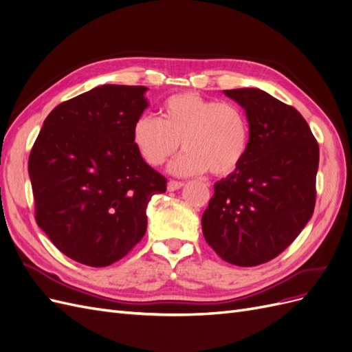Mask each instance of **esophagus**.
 Listing matches in <instances>:
<instances>
[{
  "mask_svg": "<svg viewBox=\"0 0 352 352\" xmlns=\"http://www.w3.org/2000/svg\"><path fill=\"white\" fill-rule=\"evenodd\" d=\"M184 186V182H177V180H170L167 184V189L168 190H177Z\"/></svg>",
  "mask_w": 352,
  "mask_h": 352,
  "instance_id": "1",
  "label": "esophagus"
}]
</instances>
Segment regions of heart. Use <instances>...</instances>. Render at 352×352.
Returning a JSON list of instances; mask_svg holds the SVG:
<instances>
[{
	"label": "heart",
	"mask_w": 352,
	"mask_h": 352,
	"mask_svg": "<svg viewBox=\"0 0 352 352\" xmlns=\"http://www.w3.org/2000/svg\"><path fill=\"white\" fill-rule=\"evenodd\" d=\"M138 153L150 166H162L182 142L184 153L170 164L177 176H228L248 151L250 126L233 102H217L195 92L172 95L162 107V119L144 114L132 129Z\"/></svg>",
	"instance_id": "b5f03b06"
}]
</instances>
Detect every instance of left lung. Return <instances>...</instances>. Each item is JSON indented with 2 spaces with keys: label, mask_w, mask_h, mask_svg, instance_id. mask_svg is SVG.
<instances>
[{
  "label": "left lung",
  "mask_w": 352,
  "mask_h": 352,
  "mask_svg": "<svg viewBox=\"0 0 352 352\" xmlns=\"http://www.w3.org/2000/svg\"><path fill=\"white\" fill-rule=\"evenodd\" d=\"M223 92L245 110L250 142L241 166L214 184L202 233L219 257L252 267L278 257L311 219L318 145L304 117L270 94Z\"/></svg>",
  "instance_id": "left-lung-1"
}]
</instances>
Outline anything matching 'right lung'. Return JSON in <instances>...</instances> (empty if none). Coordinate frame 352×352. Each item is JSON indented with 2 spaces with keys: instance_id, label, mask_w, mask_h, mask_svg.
Returning <instances> with one entry per match:
<instances>
[{
  "instance_id": "add662e5",
  "label": "right lung",
  "mask_w": 352,
  "mask_h": 352,
  "mask_svg": "<svg viewBox=\"0 0 352 352\" xmlns=\"http://www.w3.org/2000/svg\"><path fill=\"white\" fill-rule=\"evenodd\" d=\"M145 87L102 85L61 102L29 155L38 226L69 258L105 267L146 232V206L166 192L132 140Z\"/></svg>"
}]
</instances>
